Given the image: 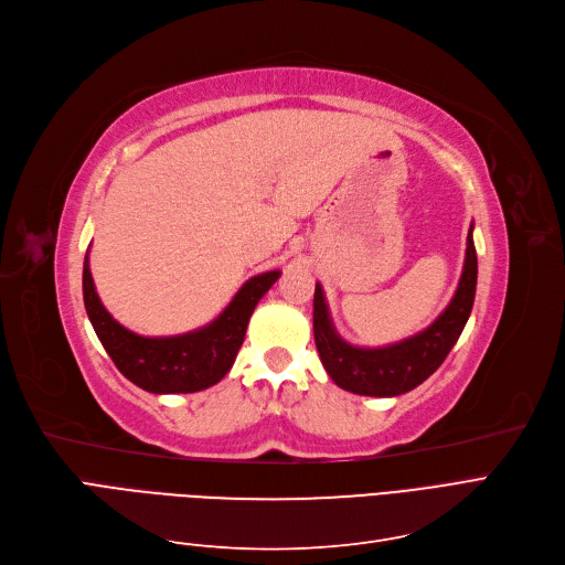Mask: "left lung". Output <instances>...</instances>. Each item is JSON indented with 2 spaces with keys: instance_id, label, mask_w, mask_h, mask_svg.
<instances>
[{
  "instance_id": "8db88e82",
  "label": "left lung",
  "mask_w": 565,
  "mask_h": 565,
  "mask_svg": "<svg viewBox=\"0 0 565 565\" xmlns=\"http://www.w3.org/2000/svg\"><path fill=\"white\" fill-rule=\"evenodd\" d=\"M477 288V250L472 242V225L468 233V248L463 275L447 309L426 330L416 335L380 349H363L344 342L330 321L323 288L315 290V342L321 363L330 380L340 388L359 395L391 398L426 382L440 367L447 353L461 338L470 319Z\"/></svg>"
}]
</instances>
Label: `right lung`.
<instances>
[{"instance_id":"obj_1","label":"right lung","mask_w":565,"mask_h":565,"mask_svg":"<svg viewBox=\"0 0 565 565\" xmlns=\"http://www.w3.org/2000/svg\"><path fill=\"white\" fill-rule=\"evenodd\" d=\"M281 271L271 269L250 277L221 315L198 330L172 338H143L122 328L104 309L90 275V260H83V302L102 347L122 377L149 393H195L221 382L233 367L244 342L246 326L258 300Z\"/></svg>"}]
</instances>
